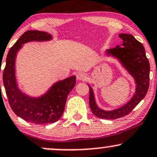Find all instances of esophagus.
<instances>
[{"instance_id":"1","label":"esophagus","mask_w":157,"mask_h":157,"mask_svg":"<svg viewBox=\"0 0 157 157\" xmlns=\"http://www.w3.org/2000/svg\"><path fill=\"white\" fill-rule=\"evenodd\" d=\"M86 78H87V76L85 73L80 72V73H78L77 75V79L79 80H85Z\"/></svg>"}]
</instances>
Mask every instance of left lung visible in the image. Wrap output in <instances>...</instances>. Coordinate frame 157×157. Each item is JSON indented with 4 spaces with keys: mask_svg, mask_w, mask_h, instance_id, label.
Returning a JSON list of instances; mask_svg holds the SVG:
<instances>
[{
    "mask_svg": "<svg viewBox=\"0 0 157 157\" xmlns=\"http://www.w3.org/2000/svg\"><path fill=\"white\" fill-rule=\"evenodd\" d=\"M119 37L123 39L121 46L118 45L108 50L107 53L118 58L135 78L137 84L136 92L132 99L122 107L113 111H105L98 107L93 91L89 86L91 110L95 116L104 119H117L128 115L145 97L149 88L150 64L144 46L130 34L121 33L119 34Z\"/></svg>",
    "mask_w": 157,
    "mask_h": 157,
    "instance_id": "left-lung-1",
    "label": "left lung"
}]
</instances>
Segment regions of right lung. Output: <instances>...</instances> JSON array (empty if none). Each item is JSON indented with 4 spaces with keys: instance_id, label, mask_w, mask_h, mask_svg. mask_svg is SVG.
I'll return each mask as SVG.
<instances>
[{
    "instance_id": "1",
    "label": "right lung",
    "mask_w": 157,
    "mask_h": 157,
    "mask_svg": "<svg viewBox=\"0 0 157 157\" xmlns=\"http://www.w3.org/2000/svg\"><path fill=\"white\" fill-rule=\"evenodd\" d=\"M51 39V34L46 32L39 30L25 32L9 51L3 72V86L11 109L18 116L36 124L54 123L59 119L64 111L67 97L76 83L75 76L70 77L56 82L45 94L38 98L25 95L17 87L15 61L16 53L22 47V44Z\"/></svg>"
}]
</instances>
